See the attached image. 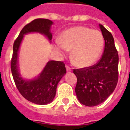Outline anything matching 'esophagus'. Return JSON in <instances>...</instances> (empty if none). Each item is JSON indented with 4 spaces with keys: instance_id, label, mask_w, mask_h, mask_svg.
<instances>
[{
    "instance_id": "34e87169",
    "label": "esophagus",
    "mask_w": 130,
    "mask_h": 130,
    "mask_svg": "<svg viewBox=\"0 0 130 130\" xmlns=\"http://www.w3.org/2000/svg\"><path fill=\"white\" fill-rule=\"evenodd\" d=\"M66 70H67V71L68 72H70V71H72V69H71L68 65H66Z\"/></svg>"
}]
</instances>
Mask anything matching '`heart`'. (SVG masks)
<instances>
[{
  "instance_id": "heart-1",
  "label": "heart",
  "mask_w": 130,
  "mask_h": 130,
  "mask_svg": "<svg viewBox=\"0 0 130 130\" xmlns=\"http://www.w3.org/2000/svg\"><path fill=\"white\" fill-rule=\"evenodd\" d=\"M103 47L102 34L85 26H75L65 30L55 42V48L60 56H65L72 49V58L80 68L93 65L100 56Z\"/></svg>"
}]
</instances>
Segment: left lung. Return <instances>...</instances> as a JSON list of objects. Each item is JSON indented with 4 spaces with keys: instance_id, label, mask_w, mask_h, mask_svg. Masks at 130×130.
Segmentation results:
<instances>
[{
    "instance_id": "1",
    "label": "left lung",
    "mask_w": 130,
    "mask_h": 130,
    "mask_svg": "<svg viewBox=\"0 0 130 130\" xmlns=\"http://www.w3.org/2000/svg\"><path fill=\"white\" fill-rule=\"evenodd\" d=\"M105 41L102 56L95 65L74 69L77 78L76 97L85 106H94L102 103L116 87L118 79V54L111 32L100 24Z\"/></svg>"
}]
</instances>
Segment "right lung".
I'll use <instances>...</instances> for the list:
<instances>
[{
    "label": "right lung",
    "instance_id": "obj_1",
    "mask_svg": "<svg viewBox=\"0 0 130 130\" xmlns=\"http://www.w3.org/2000/svg\"><path fill=\"white\" fill-rule=\"evenodd\" d=\"M53 22L46 19H36L26 25L21 30L13 45L11 71L16 86L21 95L27 100L36 104H47L54 100L57 85L66 73L64 62L50 60L39 76L33 79H24L19 73L18 54L24 35L29 32H39L45 35L51 42V26Z\"/></svg>",
    "mask_w": 130,
    "mask_h": 130
}]
</instances>
